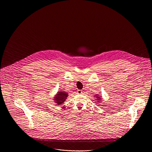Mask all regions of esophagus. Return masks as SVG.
<instances>
[{"mask_svg":"<svg viewBox=\"0 0 152 152\" xmlns=\"http://www.w3.org/2000/svg\"><path fill=\"white\" fill-rule=\"evenodd\" d=\"M82 92H82V91H81V90H78V91H77V94H82Z\"/></svg>","mask_w":152,"mask_h":152,"instance_id":"34e87169","label":"esophagus"}]
</instances>
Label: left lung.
I'll return each instance as SVG.
<instances>
[{"mask_svg": "<svg viewBox=\"0 0 152 152\" xmlns=\"http://www.w3.org/2000/svg\"><path fill=\"white\" fill-rule=\"evenodd\" d=\"M94 97L96 98L97 101H98V102H99L100 103V102H101V100H102L101 96H99L98 94H96V95H94Z\"/></svg>", "mask_w": 152, "mask_h": 152, "instance_id": "8db88e82", "label": "left lung"}]
</instances>
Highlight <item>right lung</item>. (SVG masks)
<instances>
[{"label": "right lung", "instance_id": "add662e5", "mask_svg": "<svg viewBox=\"0 0 152 152\" xmlns=\"http://www.w3.org/2000/svg\"><path fill=\"white\" fill-rule=\"evenodd\" d=\"M68 94L65 91H58V94H55V96L53 97V100L54 102L56 104L58 105H61L62 104L64 103V102L66 99Z\"/></svg>", "mask_w": 152, "mask_h": 152}]
</instances>
